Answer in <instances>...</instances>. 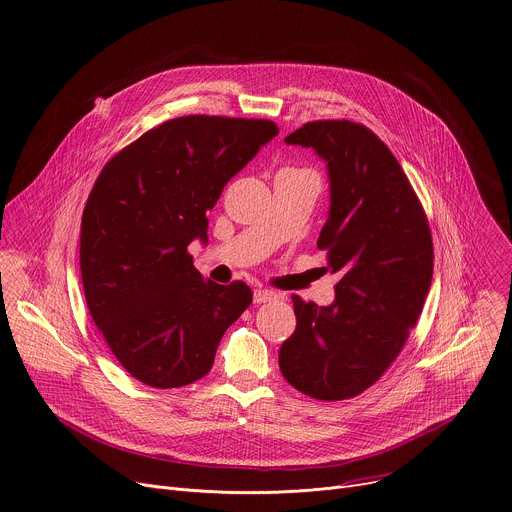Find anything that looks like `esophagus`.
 <instances>
[{
	"mask_svg": "<svg viewBox=\"0 0 512 512\" xmlns=\"http://www.w3.org/2000/svg\"><path fill=\"white\" fill-rule=\"evenodd\" d=\"M277 299V293L269 291V289H255L253 291V301L255 303H271Z\"/></svg>",
	"mask_w": 512,
	"mask_h": 512,
	"instance_id": "esophagus-1",
	"label": "esophagus"
}]
</instances>
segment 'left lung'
<instances>
[{
	"label": "left lung",
	"mask_w": 512,
	"mask_h": 512,
	"mask_svg": "<svg viewBox=\"0 0 512 512\" xmlns=\"http://www.w3.org/2000/svg\"><path fill=\"white\" fill-rule=\"evenodd\" d=\"M285 142L311 146L327 162L331 207L317 247L327 251L325 271L342 279L327 307L291 295L297 327L279 350V368L309 398H356L394 364L422 313L434 269L428 217L368 126L313 120Z\"/></svg>",
	"instance_id": "left-lung-1"
}]
</instances>
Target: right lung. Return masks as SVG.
I'll return each mask as SVG.
<instances>
[{"instance_id":"add662e5","label":"right lung","mask_w":512,"mask_h":512,"mask_svg":"<svg viewBox=\"0 0 512 512\" xmlns=\"http://www.w3.org/2000/svg\"><path fill=\"white\" fill-rule=\"evenodd\" d=\"M277 132L261 118L179 116L100 170L82 213L84 295L108 348L138 382L166 390L207 376L223 333L251 305L247 283L203 279L187 247L207 241V211Z\"/></svg>"}]
</instances>
